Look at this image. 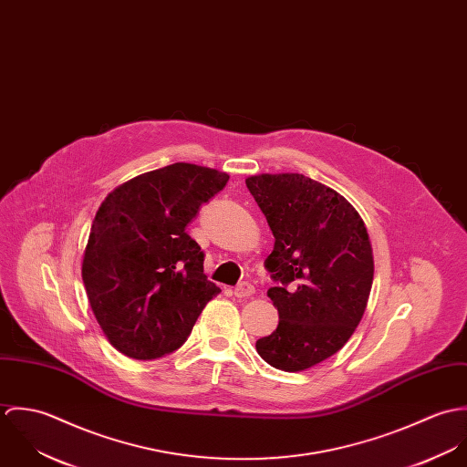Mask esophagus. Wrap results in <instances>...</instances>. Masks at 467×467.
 I'll return each instance as SVG.
<instances>
[{
    "instance_id": "esophagus-1",
    "label": "esophagus",
    "mask_w": 467,
    "mask_h": 467,
    "mask_svg": "<svg viewBox=\"0 0 467 467\" xmlns=\"http://www.w3.org/2000/svg\"><path fill=\"white\" fill-rule=\"evenodd\" d=\"M255 293V287L250 284V282H243V284H239L235 289H234V295L237 296V298H248V296H252Z\"/></svg>"
}]
</instances>
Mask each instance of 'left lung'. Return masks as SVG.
I'll use <instances>...</instances> for the list:
<instances>
[{
	"label": "left lung",
	"instance_id": "left-lung-1",
	"mask_svg": "<svg viewBox=\"0 0 467 467\" xmlns=\"http://www.w3.org/2000/svg\"><path fill=\"white\" fill-rule=\"evenodd\" d=\"M246 187L275 237L266 259L278 285L267 289L278 326L257 339L259 356L284 372H302L336 354L363 318L374 255L358 210L304 174H259Z\"/></svg>",
	"mask_w": 467,
	"mask_h": 467
}]
</instances>
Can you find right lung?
Returning a JSON list of instances; mask_svg holds the SVG:
<instances>
[{"label":"right lung","instance_id":"right-lung-1","mask_svg":"<svg viewBox=\"0 0 467 467\" xmlns=\"http://www.w3.org/2000/svg\"><path fill=\"white\" fill-rule=\"evenodd\" d=\"M228 178L182 161L136 176L100 202L82 280L102 333L128 358L149 361L180 348L221 293L185 226Z\"/></svg>","mask_w":467,"mask_h":467}]
</instances>
